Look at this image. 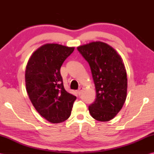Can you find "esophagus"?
<instances>
[{"instance_id": "obj_1", "label": "esophagus", "mask_w": 154, "mask_h": 154, "mask_svg": "<svg viewBox=\"0 0 154 154\" xmlns=\"http://www.w3.org/2000/svg\"><path fill=\"white\" fill-rule=\"evenodd\" d=\"M83 89H84V88H83V87H79V89H78V91H77L78 94H81V93L83 92Z\"/></svg>"}]
</instances>
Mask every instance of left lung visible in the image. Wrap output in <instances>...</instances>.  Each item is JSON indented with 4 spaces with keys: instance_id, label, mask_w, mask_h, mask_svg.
<instances>
[{
    "instance_id": "obj_1",
    "label": "left lung",
    "mask_w": 154,
    "mask_h": 154,
    "mask_svg": "<svg viewBox=\"0 0 154 154\" xmlns=\"http://www.w3.org/2000/svg\"><path fill=\"white\" fill-rule=\"evenodd\" d=\"M77 50L89 63L97 97L89 106L93 119L107 122L114 119L126 99L128 81L120 55L104 42L97 41L80 45Z\"/></svg>"
}]
</instances>
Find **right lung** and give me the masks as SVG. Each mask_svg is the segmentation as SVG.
I'll return each mask as SVG.
<instances>
[{
    "instance_id": "right-lung-1",
    "label": "right lung",
    "mask_w": 154,
    "mask_h": 154,
    "mask_svg": "<svg viewBox=\"0 0 154 154\" xmlns=\"http://www.w3.org/2000/svg\"><path fill=\"white\" fill-rule=\"evenodd\" d=\"M75 47L45 44L29 59L25 71L26 91L34 108L53 124L66 120L71 115L76 97L65 91L60 68Z\"/></svg>"
}]
</instances>
